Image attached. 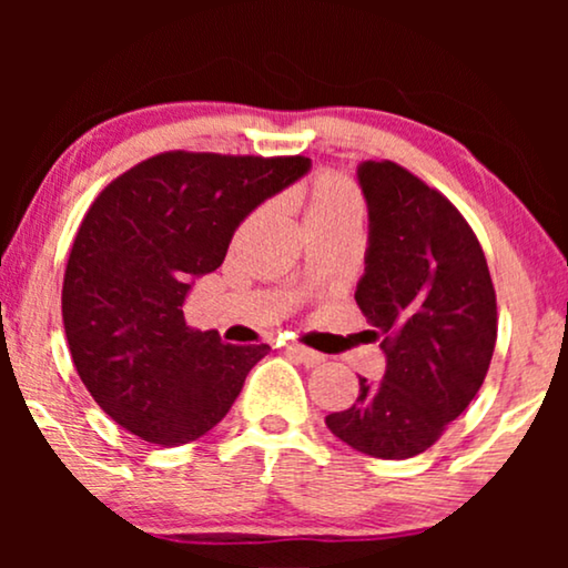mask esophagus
<instances>
[{
    "mask_svg": "<svg viewBox=\"0 0 568 568\" xmlns=\"http://www.w3.org/2000/svg\"><path fill=\"white\" fill-rule=\"evenodd\" d=\"M286 354H290L294 362L305 364V367H315V364L323 362V354L310 352V348H305V346H286Z\"/></svg>",
    "mask_w": 568,
    "mask_h": 568,
    "instance_id": "1",
    "label": "esophagus"
}]
</instances>
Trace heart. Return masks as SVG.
I'll list each match as a JSON object with an SVG mask.
<instances>
[{"mask_svg":"<svg viewBox=\"0 0 568 568\" xmlns=\"http://www.w3.org/2000/svg\"><path fill=\"white\" fill-rule=\"evenodd\" d=\"M364 201L356 185L338 173H321L305 191V220L310 230L325 227H359ZM261 214H255L245 227H253Z\"/></svg>","mask_w":568,"mask_h":568,"instance_id":"1","label":"heart"}]
</instances>
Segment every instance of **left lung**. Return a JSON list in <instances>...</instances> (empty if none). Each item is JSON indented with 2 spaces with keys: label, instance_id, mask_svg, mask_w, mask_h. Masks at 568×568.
Instances as JSON below:
<instances>
[{
  "label": "left lung",
  "instance_id": "left-lung-1",
  "mask_svg": "<svg viewBox=\"0 0 568 568\" xmlns=\"http://www.w3.org/2000/svg\"><path fill=\"white\" fill-rule=\"evenodd\" d=\"M356 181L369 237L356 305L383 336L385 375L359 377L354 406L325 416L341 442L406 460L442 437L484 385L496 294L463 214L395 162L364 160Z\"/></svg>",
  "mask_w": 568,
  "mask_h": 568
}]
</instances>
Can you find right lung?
Masks as SVG:
<instances>
[{
	"instance_id": "1",
	"label": "right lung",
	"mask_w": 568,
	"mask_h": 568,
	"mask_svg": "<svg viewBox=\"0 0 568 568\" xmlns=\"http://www.w3.org/2000/svg\"><path fill=\"white\" fill-rule=\"evenodd\" d=\"M307 158L165 152L108 185L69 253L61 315L77 375L115 424L152 445L204 437L268 346L191 331L183 305L235 230L297 183Z\"/></svg>"
}]
</instances>
